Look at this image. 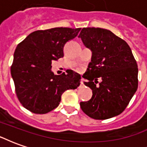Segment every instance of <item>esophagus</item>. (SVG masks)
<instances>
[{"label": "esophagus", "instance_id": "obj_1", "mask_svg": "<svg viewBox=\"0 0 147 147\" xmlns=\"http://www.w3.org/2000/svg\"><path fill=\"white\" fill-rule=\"evenodd\" d=\"M80 84H81V86H82V85H83V80H81V81H80Z\"/></svg>", "mask_w": 147, "mask_h": 147}]
</instances>
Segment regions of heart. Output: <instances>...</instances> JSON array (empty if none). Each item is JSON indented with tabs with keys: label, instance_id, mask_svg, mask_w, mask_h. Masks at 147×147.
Masks as SVG:
<instances>
[{
	"label": "heart",
	"instance_id": "obj_1",
	"mask_svg": "<svg viewBox=\"0 0 147 147\" xmlns=\"http://www.w3.org/2000/svg\"><path fill=\"white\" fill-rule=\"evenodd\" d=\"M78 71H79V69H78Z\"/></svg>",
	"mask_w": 147,
	"mask_h": 147
}]
</instances>
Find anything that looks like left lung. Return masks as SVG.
<instances>
[{"label": "left lung", "mask_w": 147, "mask_h": 147, "mask_svg": "<svg viewBox=\"0 0 147 147\" xmlns=\"http://www.w3.org/2000/svg\"><path fill=\"white\" fill-rule=\"evenodd\" d=\"M79 38L92 51L83 77L88 80L84 84L92 90L93 95L89 101L80 102V107L95 120L116 117L126 109L138 88V65L131 49L106 29L83 28Z\"/></svg>", "instance_id": "1"}]
</instances>
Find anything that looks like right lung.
Segmentation results:
<instances>
[{
    "label": "right lung",
    "instance_id": "right-lung-1",
    "mask_svg": "<svg viewBox=\"0 0 147 147\" xmlns=\"http://www.w3.org/2000/svg\"><path fill=\"white\" fill-rule=\"evenodd\" d=\"M81 28L56 27L30 33L18 44L11 66L15 90L24 108L45 114L57 108L62 94L76 89L80 75L70 71L54 75L52 61L64 57V47L78 35Z\"/></svg>",
    "mask_w": 147,
    "mask_h": 147
}]
</instances>
